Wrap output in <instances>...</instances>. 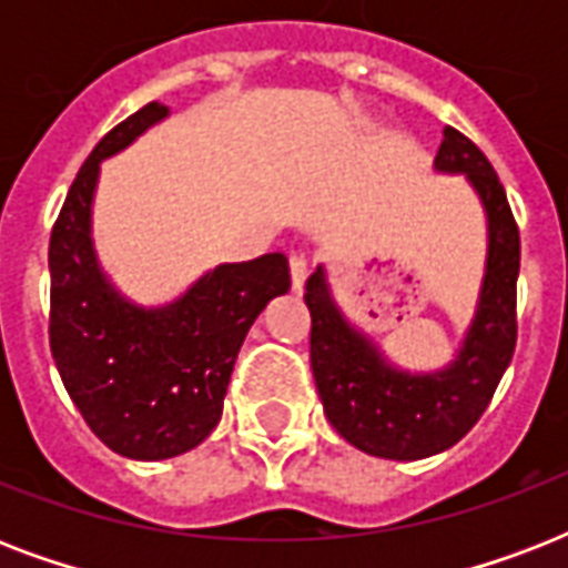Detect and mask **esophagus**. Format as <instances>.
I'll return each instance as SVG.
<instances>
[{"instance_id": "esophagus-1", "label": "esophagus", "mask_w": 568, "mask_h": 568, "mask_svg": "<svg viewBox=\"0 0 568 568\" xmlns=\"http://www.w3.org/2000/svg\"><path fill=\"white\" fill-rule=\"evenodd\" d=\"M288 271H292V288L301 294L303 285H306V276H310V258L301 256V253H292V258H288Z\"/></svg>"}]
</instances>
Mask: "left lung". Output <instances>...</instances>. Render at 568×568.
I'll return each instance as SVG.
<instances>
[{
    "label": "left lung",
    "instance_id": "obj_1",
    "mask_svg": "<svg viewBox=\"0 0 568 568\" xmlns=\"http://www.w3.org/2000/svg\"><path fill=\"white\" fill-rule=\"evenodd\" d=\"M436 171L466 173L489 221V256L475 321L459 356L433 374L397 372L345 321L329 294L324 267L306 280L310 359L329 424L354 448L383 459H424L457 445L493 400L516 351L519 226L498 173L454 126L436 155Z\"/></svg>",
    "mask_w": 568,
    "mask_h": 568
}]
</instances>
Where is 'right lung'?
Here are the masks:
<instances>
[{
	"mask_svg": "<svg viewBox=\"0 0 568 568\" xmlns=\"http://www.w3.org/2000/svg\"><path fill=\"white\" fill-rule=\"evenodd\" d=\"M168 118L150 102L93 146L49 239V347L67 395L100 442L129 459H168L217 427L241 342L267 301L288 292L283 253L217 265L180 301L141 310L100 271L91 203L100 162Z\"/></svg>",
	"mask_w": 568,
	"mask_h": 568,
	"instance_id": "1",
	"label": "right lung"
}]
</instances>
